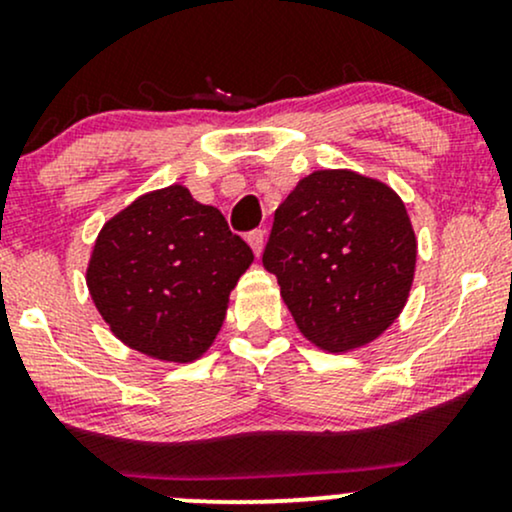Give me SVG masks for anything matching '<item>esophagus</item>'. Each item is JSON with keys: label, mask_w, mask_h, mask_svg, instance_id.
I'll return each instance as SVG.
<instances>
[{"label": "esophagus", "mask_w": 512, "mask_h": 512, "mask_svg": "<svg viewBox=\"0 0 512 512\" xmlns=\"http://www.w3.org/2000/svg\"><path fill=\"white\" fill-rule=\"evenodd\" d=\"M248 243H250L252 252H255V255L260 257L262 255V248H264V231H250L248 233Z\"/></svg>", "instance_id": "1"}]
</instances>
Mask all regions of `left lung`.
I'll use <instances>...</instances> for the list:
<instances>
[{
	"label": "left lung",
	"instance_id": "left-lung-1",
	"mask_svg": "<svg viewBox=\"0 0 512 512\" xmlns=\"http://www.w3.org/2000/svg\"><path fill=\"white\" fill-rule=\"evenodd\" d=\"M262 264L303 337L344 354L378 339L407 305L416 236L385 182L315 170L276 209Z\"/></svg>",
	"mask_w": 512,
	"mask_h": 512
}]
</instances>
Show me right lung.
I'll use <instances>...</instances> for the list:
<instances>
[{"instance_id":"right-lung-1","label":"right lung","mask_w":512,"mask_h":512,"mask_svg":"<svg viewBox=\"0 0 512 512\" xmlns=\"http://www.w3.org/2000/svg\"><path fill=\"white\" fill-rule=\"evenodd\" d=\"M252 260L219 209L170 185L105 221L86 286L122 344L156 361L192 363L214 344Z\"/></svg>"}]
</instances>
